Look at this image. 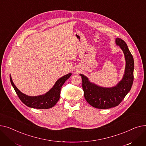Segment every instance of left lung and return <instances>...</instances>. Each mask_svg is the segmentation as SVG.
Wrapping results in <instances>:
<instances>
[{
	"instance_id": "8db88e82",
	"label": "left lung",
	"mask_w": 146,
	"mask_h": 146,
	"mask_svg": "<svg viewBox=\"0 0 146 146\" xmlns=\"http://www.w3.org/2000/svg\"><path fill=\"white\" fill-rule=\"evenodd\" d=\"M116 44L124 54L126 65L123 80L113 88H102L90 82L86 76L80 74L82 80L84 97L92 107L99 109H107L116 107L121 103L131 88L134 80V59L126 43L117 38Z\"/></svg>"
}]
</instances>
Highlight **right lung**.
<instances>
[{
    "instance_id": "1",
    "label": "right lung",
    "mask_w": 146,
    "mask_h": 146,
    "mask_svg": "<svg viewBox=\"0 0 146 146\" xmlns=\"http://www.w3.org/2000/svg\"><path fill=\"white\" fill-rule=\"evenodd\" d=\"M71 74L70 73L59 78L54 85L53 88L44 95L36 97L28 96L22 93L13 84L11 76V82L19 99L24 104L29 107L37 109H48L54 107L60 98L61 87L65 82L70 78Z\"/></svg>"
}]
</instances>
